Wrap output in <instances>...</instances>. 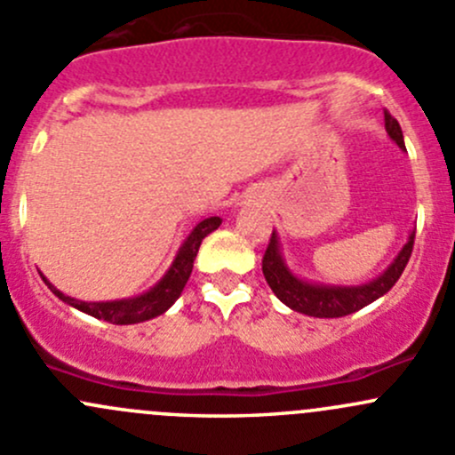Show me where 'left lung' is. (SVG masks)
I'll list each match as a JSON object with an SVG mask.
<instances>
[{"label":"left lung","mask_w":455,"mask_h":455,"mask_svg":"<svg viewBox=\"0 0 455 455\" xmlns=\"http://www.w3.org/2000/svg\"><path fill=\"white\" fill-rule=\"evenodd\" d=\"M385 130H387L389 139L396 142L401 149H405L401 125H398V121L387 112V109H385ZM414 235L416 231H411L410 240L403 246L401 253L396 255V259H394L379 277L371 279L368 283H361V286H328V283H310L295 277V275L288 270V266L283 264L282 251H279V237L275 231L273 235H270L264 259H261V270H264V277L266 282H268L270 291H273L275 295H277V299L283 301L288 308L308 316H319V319H334V316H346L365 308L371 301L383 297L385 292L398 282V277L403 275V270H405L407 261H410L411 257Z\"/></svg>","instance_id":"obj_1"}]
</instances>
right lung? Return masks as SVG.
Returning <instances> with one entry per match:
<instances>
[{"label":"right lung","instance_id":"obj_1","mask_svg":"<svg viewBox=\"0 0 455 455\" xmlns=\"http://www.w3.org/2000/svg\"><path fill=\"white\" fill-rule=\"evenodd\" d=\"M222 224L220 218H206L200 224H196L194 231L189 233V237L185 240V244L178 251L176 259L169 266V270L164 273V277L156 283L154 288H149L147 292H142L139 297H132V299H118V301H79L75 297L63 295L61 291L52 286L48 279L44 277L45 286L54 292L61 301L70 304L72 308L81 310V313L94 316V319L109 321V323L116 325H130V323H140V321L154 319V316L163 315L164 310H169L173 306V301L180 297L182 288H185L187 279H189L191 270H194V259L198 255V249L209 233H213L215 228Z\"/></svg>","mask_w":455,"mask_h":455}]
</instances>
